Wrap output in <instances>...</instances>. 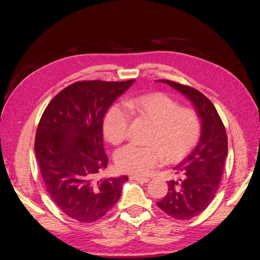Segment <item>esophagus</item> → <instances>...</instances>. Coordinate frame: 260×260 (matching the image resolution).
<instances>
[{
	"instance_id": "1",
	"label": "esophagus",
	"mask_w": 260,
	"mask_h": 260,
	"mask_svg": "<svg viewBox=\"0 0 260 260\" xmlns=\"http://www.w3.org/2000/svg\"><path fill=\"white\" fill-rule=\"evenodd\" d=\"M129 178L132 180H136V181H138L140 183H147L149 181L148 178H143V177H138V176H131Z\"/></svg>"
}]
</instances>
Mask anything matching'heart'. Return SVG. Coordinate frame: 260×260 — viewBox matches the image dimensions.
<instances>
[{
  "instance_id": "b5f03b06",
  "label": "heart",
  "mask_w": 260,
  "mask_h": 260,
  "mask_svg": "<svg viewBox=\"0 0 260 260\" xmlns=\"http://www.w3.org/2000/svg\"><path fill=\"white\" fill-rule=\"evenodd\" d=\"M127 111L120 104L108 109L103 120V132L113 144L124 141L129 134L132 115L145 118L153 123L148 135V146L129 144L117 152L115 162L120 172L145 176L165 161L178 162L198 144L201 120L190 107H181L170 95L152 92L136 95L124 101Z\"/></svg>"
}]
</instances>
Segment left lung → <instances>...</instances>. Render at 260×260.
<instances>
[{
    "label": "left lung",
    "mask_w": 260,
    "mask_h": 260,
    "mask_svg": "<svg viewBox=\"0 0 260 260\" xmlns=\"http://www.w3.org/2000/svg\"><path fill=\"white\" fill-rule=\"evenodd\" d=\"M159 81L185 94L195 104L202 119L199 143L174 168L175 173L183 178L180 181H169L168 194L157 202V206L169 216L186 220L206 210L219 187L228 156L226 132L214 104L202 92L175 81Z\"/></svg>",
    "instance_id": "left-lung-1"
}]
</instances>
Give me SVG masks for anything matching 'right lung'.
I'll return each mask as SVG.
<instances>
[{
    "label": "right lung",
    "mask_w": 260,
    "mask_h": 260,
    "mask_svg": "<svg viewBox=\"0 0 260 260\" xmlns=\"http://www.w3.org/2000/svg\"><path fill=\"white\" fill-rule=\"evenodd\" d=\"M135 79L78 81L62 89L40 119L35 152L47 193L68 217L99 220L118 202L126 176L98 178L107 167L103 118Z\"/></svg>",
    "instance_id": "right-lung-1"
}]
</instances>
